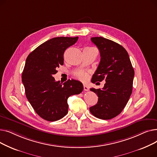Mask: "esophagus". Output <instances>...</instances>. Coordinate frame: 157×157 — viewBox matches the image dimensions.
<instances>
[{
    "label": "esophagus",
    "instance_id": "esophagus-1",
    "mask_svg": "<svg viewBox=\"0 0 157 157\" xmlns=\"http://www.w3.org/2000/svg\"><path fill=\"white\" fill-rule=\"evenodd\" d=\"M83 88H84V90L85 91H88V87L87 86V85L86 84H84L83 85Z\"/></svg>",
    "mask_w": 157,
    "mask_h": 157
}]
</instances>
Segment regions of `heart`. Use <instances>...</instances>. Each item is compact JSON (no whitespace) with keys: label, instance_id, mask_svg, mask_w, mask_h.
<instances>
[{"label":"heart","instance_id":"heart-1","mask_svg":"<svg viewBox=\"0 0 157 157\" xmlns=\"http://www.w3.org/2000/svg\"><path fill=\"white\" fill-rule=\"evenodd\" d=\"M75 76L81 81H86L88 79V74L84 71H79L75 73Z\"/></svg>","mask_w":157,"mask_h":157}]
</instances>
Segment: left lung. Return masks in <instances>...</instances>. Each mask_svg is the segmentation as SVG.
Instances as JSON below:
<instances>
[{"label":"left lung","mask_w":157,"mask_h":157,"mask_svg":"<svg viewBox=\"0 0 157 157\" xmlns=\"http://www.w3.org/2000/svg\"><path fill=\"white\" fill-rule=\"evenodd\" d=\"M98 48L101 62L92 76V82L105 83L103 88H90L98 97V102L90 108L95 117L112 119L124 109L132 92L134 70L126 49L120 44L102 37H92Z\"/></svg>","instance_id":"obj_1"}]
</instances>
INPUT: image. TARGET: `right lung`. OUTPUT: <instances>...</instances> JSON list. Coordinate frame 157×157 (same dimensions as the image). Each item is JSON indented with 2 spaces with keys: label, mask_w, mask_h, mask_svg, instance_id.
I'll list each match as a JSON object with an SVG mask.
<instances>
[{
  "label": "right lung",
  "mask_w": 157,
  "mask_h": 157,
  "mask_svg": "<svg viewBox=\"0 0 157 157\" xmlns=\"http://www.w3.org/2000/svg\"><path fill=\"white\" fill-rule=\"evenodd\" d=\"M78 37H58L39 46L27 58L22 72L25 95L40 117L55 121L68 113V98L79 94L83 90L80 81L68 79L63 84L53 75L63 64L65 49L75 44Z\"/></svg>",
  "instance_id": "1"
}]
</instances>
